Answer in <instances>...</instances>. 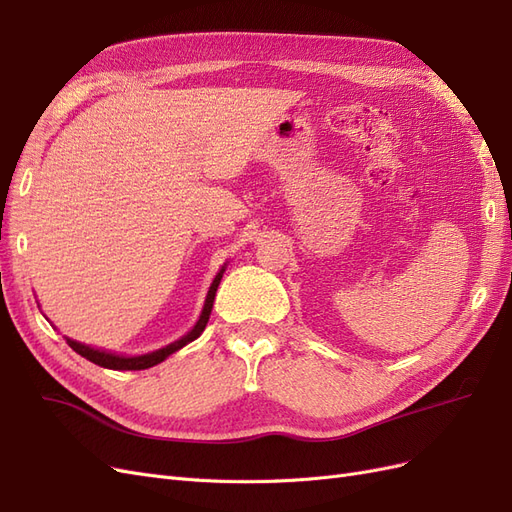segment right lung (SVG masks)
Returning <instances> with one entry per match:
<instances>
[{
  "mask_svg": "<svg viewBox=\"0 0 512 512\" xmlns=\"http://www.w3.org/2000/svg\"><path fill=\"white\" fill-rule=\"evenodd\" d=\"M224 271H226V265L220 269L218 275H215L213 284L209 286L207 299H205V307H203V312H200V318H198V322L194 324V329H192L188 335H183L181 339H177V342L168 344V346H164V348H160V350H153V352H147V354H141V356H123V354H115V352H106V350H98V348L85 346V344L74 342V339H68V337H66V342H68V346H70L76 354H81V356H85L87 361L96 363V365H100V367H106V369L138 371V369H149V367H153V365H158V363H162L164 359H168V356L173 354V352H177V350H181L183 346H188L190 342H194V339L200 337V333L205 331L207 322H209V316H211V309H213L215 292H218V286H220V282H222Z\"/></svg>",
  "mask_w": 512,
  "mask_h": 512,
  "instance_id": "1",
  "label": "right lung"
}]
</instances>
